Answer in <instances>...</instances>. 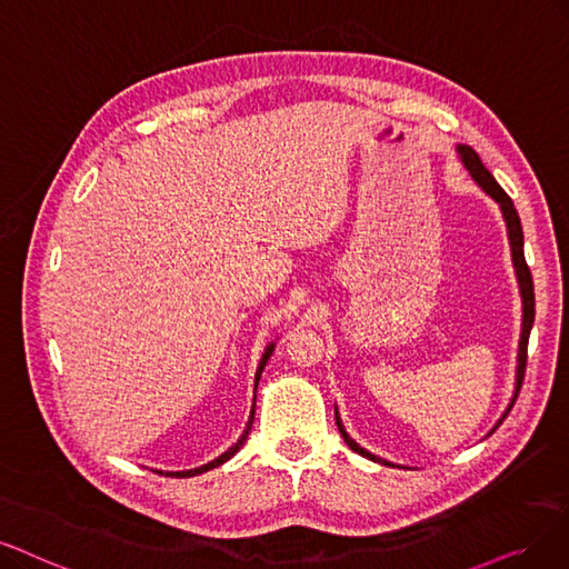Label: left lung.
Listing matches in <instances>:
<instances>
[{
	"label": "left lung",
	"mask_w": 569,
	"mask_h": 569,
	"mask_svg": "<svg viewBox=\"0 0 569 569\" xmlns=\"http://www.w3.org/2000/svg\"><path fill=\"white\" fill-rule=\"evenodd\" d=\"M456 151H458V158H460V163L465 166V170L469 172V177L476 181V184H479V189L486 193V196H490L497 206H499V210H502V217H505V223H507V236H509V244H511V261H513V270H516V280H518V289H520V299H522V325H520V340H518V357H516V382H513V397H511V401H509V406L505 408V413H502V418H499L497 422H495V427L490 429V435L492 431L502 425V420L509 416V411H511V406L516 403V397H518V392H520V385H522V376H526V361H528V340H530V331H532V322H535V287H532V276H530V268H528V263H526V254H522V226H520V217H518V212H516V208H513V200L507 196V191L497 184L495 181V177L488 172V168L481 163V158H479V153H476L469 144H458L456 147ZM336 425H338V431H340V437L346 439V443L355 450V452H359L361 458H369V460H373V462H380V465H390V467H395L392 462H388V460H382V458H378V456H373V452H369L367 448H361L348 431H346V425H343V420H340V416H338V408H336Z\"/></svg>",
	"instance_id": "1"
}]
</instances>
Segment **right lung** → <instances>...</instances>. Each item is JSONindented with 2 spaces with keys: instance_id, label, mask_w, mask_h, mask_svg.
<instances>
[{
  "instance_id": "1",
  "label": "right lung",
  "mask_w": 569,
  "mask_h": 569,
  "mask_svg": "<svg viewBox=\"0 0 569 569\" xmlns=\"http://www.w3.org/2000/svg\"><path fill=\"white\" fill-rule=\"evenodd\" d=\"M272 350H276V343H268L266 350H263V355H261V359H259V367H257V373H254V392H257V385H259V380H261V373H263V369H266V363H268ZM254 403H257V395H254ZM254 403H252V411H249V420H247V425H244V429H242L240 439H238L229 450H223L219 458L210 460L208 465H200V467L184 469V471H161V469H153V471H156V473H166V476H174V479H189V476H196V473H202V471H210V469H214V467H219V465H223V462H229V460L236 456V452L244 446L249 429H252V422H254Z\"/></svg>"
}]
</instances>
